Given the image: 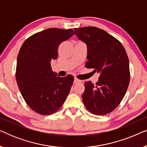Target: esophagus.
<instances>
[{"mask_svg":"<svg viewBox=\"0 0 147 147\" xmlns=\"http://www.w3.org/2000/svg\"><path fill=\"white\" fill-rule=\"evenodd\" d=\"M81 82V80H78V79H77V78H75V79H74V84H77V83H79V82Z\"/></svg>","mask_w":147,"mask_h":147,"instance_id":"1","label":"esophagus"}]
</instances>
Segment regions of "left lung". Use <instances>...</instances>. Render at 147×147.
Masks as SVG:
<instances>
[{
    "label": "left lung",
    "mask_w": 147,
    "mask_h": 147,
    "mask_svg": "<svg viewBox=\"0 0 147 147\" xmlns=\"http://www.w3.org/2000/svg\"><path fill=\"white\" fill-rule=\"evenodd\" d=\"M78 39L87 46V68L99 74L96 84L85 82L82 100L94 114L105 115L119 105L130 82L129 61L122 43L96 27L75 28Z\"/></svg>",
    "instance_id": "obj_1"
}]
</instances>
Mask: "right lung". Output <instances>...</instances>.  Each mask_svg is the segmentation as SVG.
<instances>
[{
  "label": "right lung",
  "instance_id": "obj_1",
  "mask_svg": "<svg viewBox=\"0 0 147 147\" xmlns=\"http://www.w3.org/2000/svg\"><path fill=\"white\" fill-rule=\"evenodd\" d=\"M74 35L72 29H47L28 38L18 54V87L27 105L40 114L55 113L69 93L74 77H59L52 71L51 61L57 58L60 44Z\"/></svg>",
  "mask_w": 147,
  "mask_h": 147
}]
</instances>
